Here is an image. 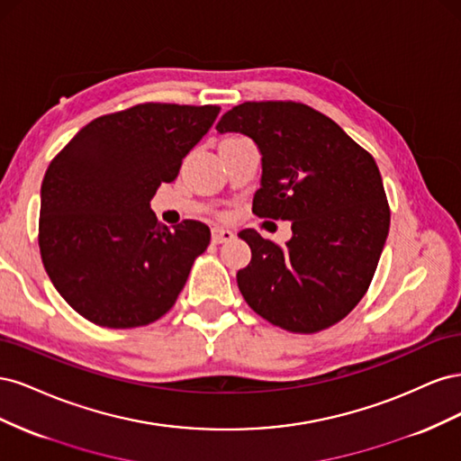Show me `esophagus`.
<instances>
[{"instance_id":"1","label":"esophagus","mask_w":461,"mask_h":461,"mask_svg":"<svg viewBox=\"0 0 461 461\" xmlns=\"http://www.w3.org/2000/svg\"><path fill=\"white\" fill-rule=\"evenodd\" d=\"M212 240H213V244L230 242V240H234V232L229 230V229H222V227H213Z\"/></svg>"}]
</instances>
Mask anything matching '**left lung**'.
Here are the masks:
<instances>
[{"instance_id":"obj_1","label":"left lung","mask_w":461,"mask_h":461,"mask_svg":"<svg viewBox=\"0 0 461 461\" xmlns=\"http://www.w3.org/2000/svg\"><path fill=\"white\" fill-rule=\"evenodd\" d=\"M217 131L252 138L261 153L258 217L292 222L278 246L254 229L239 232L252 261L236 281L258 315L292 332L339 323L364 298L390 227L375 159L337 122L296 102H246Z\"/></svg>"}]
</instances>
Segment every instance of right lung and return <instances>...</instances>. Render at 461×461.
I'll return each mask as SVG.
<instances>
[{
	"label": "right lung",
	"mask_w": 461,
	"mask_h": 461,
	"mask_svg": "<svg viewBox=\"0 0 461 461\" xmlns=\"http://www.w3.org/2000/svg\"><path fill=\"white\" fill-rule=\"evenodd\" d=\"M217 115V105L140 104L94 119L53 158L40 190L38 244L77 313L132 329L173 308L212 232L200 221L167 229L149 202Z\"/></svg>",
	"instance_id": "obj_1"
}]
</instances>
